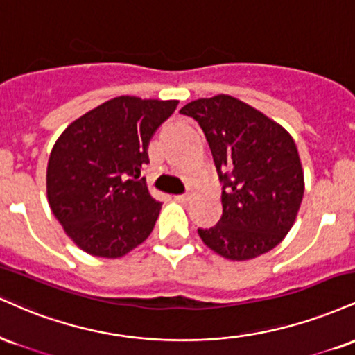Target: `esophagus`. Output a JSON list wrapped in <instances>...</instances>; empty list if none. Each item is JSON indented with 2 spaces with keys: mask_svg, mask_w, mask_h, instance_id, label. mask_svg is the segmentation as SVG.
Wrapping results in <instances>:
<instances>
[{
  "mask_svg": "<svg viewBox=\"0 0 355 355\" xmlns=\"http://www.w3.org/2000/svg\"><path fill=\"white\" fill-rule=\"evenodd\" d=\"M190 198V195H187V193H183V195H175V200H177V202H187V200Z\"/></svg>",
  "mask_w": 355,
  "mask_h": 355,
  "instance_id": "34e87169",
  "label": "esophagus"
}]
</instances>
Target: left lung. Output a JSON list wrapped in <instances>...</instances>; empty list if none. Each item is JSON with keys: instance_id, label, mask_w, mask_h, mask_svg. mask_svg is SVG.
<instances>
[{"instance_id": "8db88e82", "label": "left lung", "mask_w": 355, "mask_h": 355, "mask_svg": "<svg viewBox=\"0 0 355 355\" xmlns=\"http://www.w3.org/2000/svg\"><path fill=\"white\" fill-rule=\"evenodd\" d=\"M180 114L202 127L221 183L223 215L211 228H198L200 238L236 261L268 253L291 230L304 195L293 137L225 94L190 102Z\"/></svg>"}]
</instances>
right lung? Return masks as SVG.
<instances>
[{
  "mask_svg": "<svg viewBox=\"0 0 355 355\" xmlns=\"http://www.w3.org/2000/svg\"><path fill=\"white\" fill-rule=\"evenodd\" d=\"M178 101L121 96L89 110L62 132L51 152L49 207L80 250L121 258L152 233L160 202L140 172L148 144Z\"/></svg>",
  "mask_w": 355,
  "mask_h": 355,
  "instance_id": "add662e5",
  "label": "right lung"
}]
</instances>
